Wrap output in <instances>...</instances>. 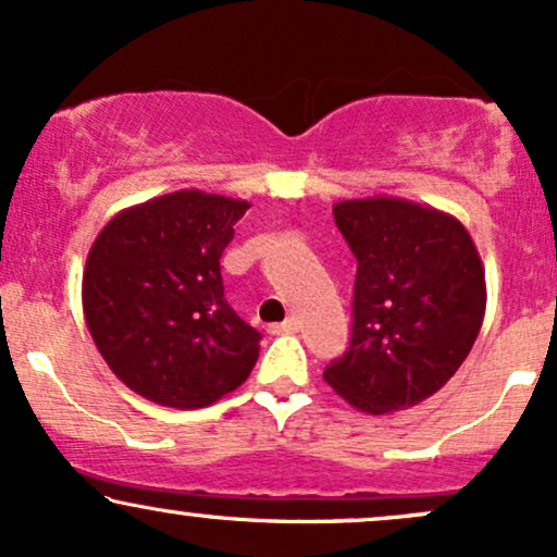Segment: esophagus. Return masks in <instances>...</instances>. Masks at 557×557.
Segmentation results:
<instances>
[{"label": "esophagus", "instance_id": "1", "mask_svg": "<svg viewBox=\"0 0 557 557\" xmlns=\"http://www.w3.org/2000/svg\"><path fill=\"white\" fill-rule=\"evenodd\" d=\"M298 327H300V322H298V319H296V317H287L283 324H274L272 332H277V335H280V332H296Z\"/></svg>", "mask_w": 557, "mask_h": 557}]
</instances>
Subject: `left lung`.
Masks as SVG:
<instances>
[{
	"label": "left lung",
	"mask_w": 557,
	"mask_h": 557,
	"mask_svg": "<svg viewBox=\"0 0 557 557\" xmlns=\"http://www.w3.org/2000/svg\"><path fill=\"white\" fill-rule=\"evenodd\" d=\"M354 251V327L324 380L367 413L417 406L458 372L482 330L487 287L456 216L403 198L332 207Z\"/></svg>",
	"instance_id": "1"
}]
</instances>
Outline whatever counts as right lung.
Listing matches in <instances>:
<instances>
[{
  "instance_id": "obj_1",
  "label": "right lung",
  "mask_w": 557,
  "mask_h": 557,
  "mask_svg": "<svg viewBox=\"0 0 557 557\" xmlns=\"http://www.w3.org/2000/svg\"><path fill=\"white\" fill-rule=\"evenodd\" d=\"M248 201L177 190L107 222L83 272L96 348L133 393L212 406L251 374L261 335L225 298L220 259Z\"/></svg>"
}]
</instances>
